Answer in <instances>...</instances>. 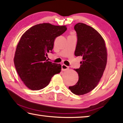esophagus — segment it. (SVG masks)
I'll use <instances>...</instances> for the list:
<instances>
[{
    "label": "esophagus",
    "mask_w": 123,
    "mask_h": 123,
    "mask_svg": "<svg viewBox=\"0 0 123 123\" xmlns=\"http://www.w3.org/2000/svg\"><path fill=\"white\" fill-rule=\"evenodd\" d=\"M69 68L68 67V66L65 65V64H63V65H62V71H66L68 70H69Z\"/></svg>",
    "instance_id": "1"
}]
</instances>
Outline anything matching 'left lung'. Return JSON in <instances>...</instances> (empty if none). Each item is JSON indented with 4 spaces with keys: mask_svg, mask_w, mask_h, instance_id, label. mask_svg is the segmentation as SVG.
<instances>
[{
    "mask_svg": "<svg viewBox=\"0 0 123 123\" xmlns=\"http://www.w3.org/2000/svg\"><path fill=\"white\" fill-rule=\"evenodd\" d=\"M74 30L77 38L75 55L81 56L82 61L80 67L74 69L79 80L69 88L76 95H82L91 91L99 82L106 67L107 53L105 41L93 28L78 23Z\"/></svg>",
    "mask_w": 123,
    "mask_h": 123,
    "instance_id": "left-lung-1",
    "label": "left lung"
}]
</instances>
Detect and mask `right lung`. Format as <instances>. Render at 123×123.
Here are the masks:
<instances>
[{
	"label": "right lung",
	"mask_w": 123,
	"mask_h": 123,
	"mask_svg": "<svg viewBox=\"0 0 123 123\" xmlns=\"http://www.w3.org/2000/svg\"><path fill=\"white\" fill-rule=\"evenodd\" d=\"M67 30L65 26L43 23L32 26L21 37L14 62L17 73L30 89L46 87L52 77L61 71V65L48 61L46 56L49 52L53 53L55 38Z\"/></svg>",
	"instance_id": "right-lung-1"
}]
</instances>
